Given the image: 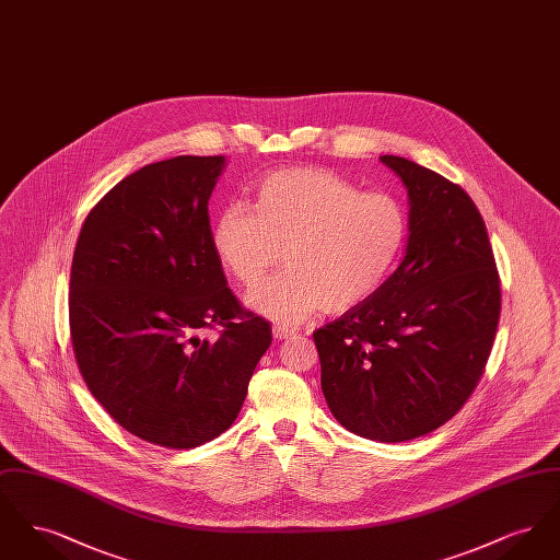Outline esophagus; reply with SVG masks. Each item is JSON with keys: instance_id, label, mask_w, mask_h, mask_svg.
Segmentation results:
<instances>
[{"instance_id": "obj_1", "label": "esophagus", "mask_w": 560, "mask_h": 560, "mask_svg": "<svg viewBox=\"0 0 560 560\" xmlns=\"http://www.w3.org/2000/svg\"><path fill=\"white\" fill-rule=\"evenodd\" d=\"M272 336H275L277 340H288V338L295 336V329L288 327V325H275V327H272Z\"/></svg>"}]
</instances>
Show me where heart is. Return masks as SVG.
<instances>
[{
    "label": "heart",
    "instance_id": "b5f03b06",
    "mask_svg": "<svg viewBox=\"0 0 560 560\" xmlns=\"http://www.w3.org/2000/svg\"><path fill=\"white\" fill-rule=\"evenodd\" d=\"M409 235L407 210L390 192H363L320 167L265 176L247 203L215 213L212 243L243 285H256L283 247L288 267L247 293V306L279 325L306 319L320 306L347 313L382 288Z\"/></svg>",
    "mask_w": 560,
    "mask_h": 560
}]
</instances>
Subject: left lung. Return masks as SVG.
Returning <instances> with one entry per match:
<instances>
[{"label":"left lung","instance_id":"left-lung-1","mask_svg":"<svg viewBox=\"0 0 560 560\" xmlns=\"http://www.w3.org/2000/svg\"><path fill=\"white\" fill-rule=\"evenodd\" d=\"M409 195V240L382 288L313 334L320 390L342 427L380 443L428 434L485 372L502 308L475 201L441 174L382 155Z\"/></svg>","mask_w":560,"mask_h":560}]
</instances>
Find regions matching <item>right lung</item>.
<instances>
[{
	"label": "right lung",
	"instance_id": "obj_1",
	"mask_svg": "<svg viewBox=\"0 0 560 560\" xmlns=\"http://www.w3.org/2000/svg\"><path fill=\"white\" fill-rule=\"evenodd\" d=\"M222 170V155L140 167L88 213L71 265V345L85 386L119 427L170 450L235 422L272 342L213 247L208 201ZM215 326V339L200 336Z\"/></svg>",
	"mask_w": 560,
	"mask_h": 560
}]
</instances>
